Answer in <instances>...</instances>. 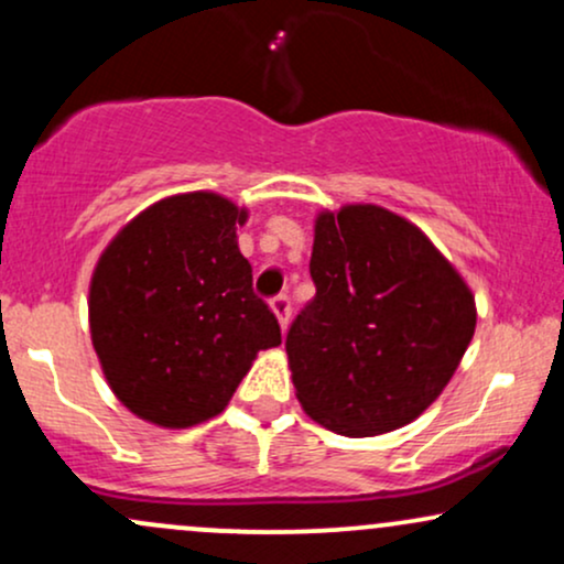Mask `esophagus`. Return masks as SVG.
<instances>
[{"mask_svg":"<svg viewBox=\"0 0 564 564\" xmlns=\"http://www.w3.org/2000/svg\"><path fill=\"white\" fill-rule=\"evenodd\" d=\"M270 307H273L278 323H281V328L289 326V318H291V300L286 294H278L273 302H270Z\"/></svg>","mask_w":564,"mask_h":564,"instance_id":"34e87169","label":"esophagus"}]
</instances>
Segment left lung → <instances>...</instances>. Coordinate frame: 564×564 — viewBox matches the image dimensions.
<instances>
[{
    "label": "left lung",
    "mask_w": 564,
    "mask_h": 564,
    "mask_svg": "<svg viewBox=\"0 0 564 564\" xmlns=\"http://www.w3.org/2000/svg\"><path fill=\"white\" fill-rule=\"evenodd\" d=\"M315 296L286 334L296 398L347 437L398 430L445 390L475 334V296L416 225L373 204L315 219Z\"/></svg>",
    "instance_id": "1"
}]
</instances>
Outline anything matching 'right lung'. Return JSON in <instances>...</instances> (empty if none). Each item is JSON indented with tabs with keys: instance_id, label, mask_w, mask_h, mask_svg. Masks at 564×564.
Returning a JSON list of instances; mask_svg holds the SVG:
<instances>
[{
	"instance_id": "add662e5",
	"label": "right lung",
	"mask_w": 564,
	"mask_h": 564,
	"mask_svg": "<svg viewBox=\"0 0 564 564\" xmlns=\"http://www.w3.org/2000/svg\"><path fill=\"white\" fill-rule=\"evenodd\" d=\"M246 223L217 193L148 206L108 243L89 283V332L116 398L183 430L230 403L260 349L281 345L273 310L238 249Z\"/></svg>"
}]
</instances>
